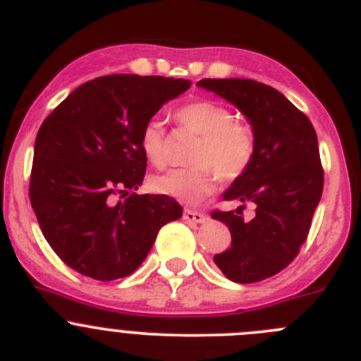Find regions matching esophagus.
Here are the masks:
<instances>
[{"label": "esophagus", "instance_id": "obj_1", "mask_svg": "<svg viewBox=\"0 0 361 361\" xmlns=\"http://www.w3.org/2000/svg\"><path fill=\"white\" fill-rule=\"evenodd\" d=\"M183 219L187 220V222H192V224H201L206 220V215L202 212H197V209H185Z\"/></svg>", "mask_w": 361, "mask_h": 361}]
</instances>
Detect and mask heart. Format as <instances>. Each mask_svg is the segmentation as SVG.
Instances as JSON below:
<instances>
[{"instance_id": "obj_1", "label": "heart", "mask_w": 361, "mask_h": 361, "mask_svg": "<svg viewBox=\"0 0 361 361\" xmlns=\"http://www.w3.org/2000/svg\"><path fill=\"white\" fill-rule=\"evenodd\" d=\"M176 121L183 130L199 135L190 153L194 166L173 169L153 176L149 187L183 204H197L222 180H238L252 166L255 157V135L247 123L234 120L229 107L215 100H197L176 111ZM142 153L155 167L167 162L164 125L159 118L145 123L139 139Z\"/></svg>"}]
</instances>
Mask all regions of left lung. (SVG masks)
Returning a JSON list of instances; mask_svg holds the SVG:
<instances>
[{"label":"left lung","instance_id":"1","mask_svg":"<svg viewBox=\"0 0 361 361\" xmlns=\"http://www.w3.org/2000/svg\"><path fill=\"white\" fill-rule=\"evenodd\" d=\"M197 86L229 100L252 123L254 162L224 194L241 206L236 212H212L231 231V247L213 261L229 281L261 282L291 264L309 236L324 185L316 130L298 107L268 84L202 79ZM247 204L255 206L252 221L243 219Z\"/></svg>","mask_w":361,"mask_h":361}]
</instances>
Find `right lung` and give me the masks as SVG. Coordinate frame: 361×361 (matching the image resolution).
<instances>
[{"label": "right lung", "instance_id": "1", "mask_svg": "<svg viewBox=\"0 0 361 361\" xmlns=\"http://www.w3.org/2000/svg\"><path fill=\"white\" fill-rule=\"evenodd\" d=\"M188 87V80L162 75L97 77L73 90L42 123L31 208L52 250L80 275L104 282L128 277L152 250L160 227L181 216L173 197L134 190L148 164L139 145L142 127Z\"/></svg>", "mask_w": 361, "mask_h": 361}]
</instances>
